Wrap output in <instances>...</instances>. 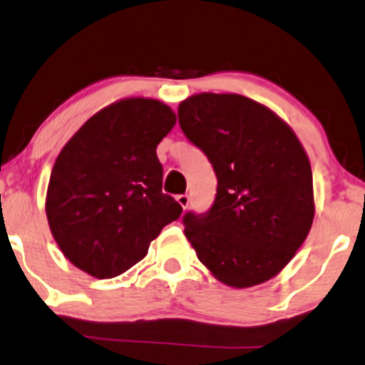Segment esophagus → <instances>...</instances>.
Returning a JSON list of instances; mask_svg holds the SVG:
<instances>
[{
    "mask_svg": "<svg viewBox=\"0 0 365 365\" xmlns=\"http://www.w3.org/2000/svg\"><path fill=\"white\" fill-rule=\"evenodd\" d=\"M177 202L182 205V208H187L188 203H190V197L187 193H182V195H177Z\"/></svg>",
    "mask_w": 365,
    "mask_h": 365,
    "instance_id": "esophagus-1",
    "label": "esophagus"
}]
</instances>
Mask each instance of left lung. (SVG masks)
Segmentation results:
<instances>
[{
    "label": "left lung",
    "instance_id": "1",
    "mask_svg": "<svg viewBox=\"0 0 365 365\" xmlns=\"http://www.w3.org/2000/svg\"><path fill=\"white\" fill-rule=\"evenodd\" d=\"M178 123L210 160L217 195L183 215L185 237L213 277L235 289L270 280L292 260L314 220L309 157L274 111L235 93H198Z\"/></svg>",
    "mask_w": 365,
    "mask_h": 365
}]
</instances>
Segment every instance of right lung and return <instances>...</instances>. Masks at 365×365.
Here are the masks:
<instances>
[{"instance_id": "add662e5", "label": "right lung", "mask_w": 365, "mask_h": 365, "mask_svg": "<svg viewBox=\"0 0 365 365\" xmlns=\"http://www.w3.org/2000/svg\"><path fill=\"white\" fill-rule=\"evenodd\" d=\"M170 106L125 98L95 113L58 155L46 217L63 255L96 279L123 274L182 207L162 192L157 145L173 128Z\"/></svg>"}]
</instances>
